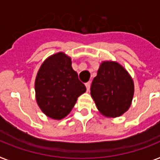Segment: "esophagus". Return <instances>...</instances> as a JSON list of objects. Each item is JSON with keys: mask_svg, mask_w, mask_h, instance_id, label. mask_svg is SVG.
I'll return each mask as SVG.
<instances>
[{"mask_svg": "<svg viewBox=\"0 0 160 160\" xmlns=\"http://www.w3.org/2000/svg\"><path fill=\"white\" fill-rule=\"evenodd\" d=\"M90 84H91V82H90V81L85 83V86H86L87 91H89V89H90Z\"/></svg>", "mask_w": 160, "mask_h": 160, "instance_id": "esophagus-1", "label": "esophagus"}]
</instances>
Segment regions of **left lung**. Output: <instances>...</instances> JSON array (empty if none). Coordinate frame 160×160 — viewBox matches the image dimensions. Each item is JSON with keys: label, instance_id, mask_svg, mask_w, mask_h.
I'll return each mask as SVG.
<instances>
[{"label": "left lung", "instance_id": "8db88e82", "mask_svg": "<svg viewBox=\"0 0 160 160\" xmlns=\"http://www.w3.org/2000/svg\"><path fill=\"white\" fill-rule=\"evenodd\" d=\"M90 93L101 113L117 118L131 106L134 84L127 71L118 62H104L93 78Z\"/></svg>", "mask_w": 160, "mask_h": 160}]
</instances>
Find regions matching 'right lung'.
<instances>
[{"instance_id":"right-lung-1","label":"right lung","mask_w":160,"mask_h":160,"mask_svg":"<svg viewBox=\"0 0 160 160\" xmlns=\"http://www.w3.org/2000/svg\"><path fill=\"white\" fill-rule=\"evenodd\" d=\"M86 88L63 52L51 56L40 67L35 80L36 100L44 113L62 119L71 111Z\"/></svg>"}]
</instances>
